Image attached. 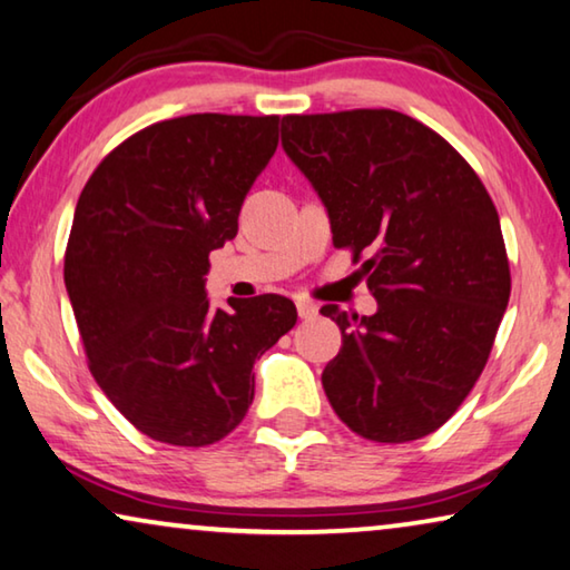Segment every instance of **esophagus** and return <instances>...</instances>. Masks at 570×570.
<instances>
[{"instance_id": "esophagus-1", "label": "esophagus", "mask_w": 570, "mask_h": 570, "mask_svg": "<svg viewBox=\"0 0 570 570\" xmlns=\"http://www.w3.org/2000/svg\"><path fill=\"white\" fill-rule=\"evenodd\" d=\"M296 314H299L302 320H312L314 314H317V304L309 299H296Z\"/></svg>"}]
</instances>
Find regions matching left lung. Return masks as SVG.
<instances>
[{"label":"left lung","instance_id":"8db88e82","mask_svg":"<svg viewBox=\"0 0 570 570\" xmlns=\"http://www.w3.org/2000/svg\"><path fill=\"white\" fill-rule=\"evenodd\" d=\"M286 156L325 202L379 309L335 320L322 371L333 410L373 443H410L453 417L487 366L512 276L487 186L435 130L394 109L286 115Z\"/></svg>","mask_w":570,"mask_h":570}]
</instances>
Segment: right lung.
I'll use <instances>...</instances> for the list:
<instances>
[{
  "mask_svg": "<svg viewBox=\"0 0 570 570\" xmlns=\"http://www.w3.org/2000/svg\"><path fill=\"white\" fill-rule=\"evenodd\" d=\"M278 146V115H186L142 127L83 186L63 278L101 392L142 435L204 448L243 422L256 363L296 325L292 299L212 309L209 253L237 235Z\"/></svg>",
  "mask_w": 570,
  "mask_h": 570,
  "instance_id": "right-lung-1",
  "label": "right lung"
}]
</instances>
